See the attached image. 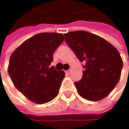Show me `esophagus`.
I'll return each mask as SVG.
<instances>
[{"instance_id":"1","label":"esophagus","mask_w":129,"mask_h":129,"mask_svg":"<svg viewBox=\"0 0 129 129\" xmlns=\"http://www.w3.org/2000/svg\"><path fill=\"white\" fill-rule=\"evenodd\" d=\"M70 70H67V71H65V72H66V74H67V75H69V74H70Z\"/></svg>"}]
</instances>
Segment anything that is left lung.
Segmentation results:
<instances>
[{
  "label": "left lung",
  "instance_id": "obj_1",
  "mask_svg": "<svg viewBox=\"0 0 129 129\" xmlns=\"http://www.w3.org/2000/svg\"><path fill=\"white\" fill-rule=\"evenodd\" d=\"M64 37L77 59L85 63L82 79L75 82L78 94L90 101L108 96L121 75L123 60L116 48L105 39L85 31L68 32Z\"/></svg>",
  "mask_w": 129,
  "mask_h": 129
}]
</instances>
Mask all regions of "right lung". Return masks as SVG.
Listing matches in <instances>:
<instances>
[{
    "label": "right lung",
    "mask_w": 129,
    "mask_h": 129,
    "mask_svg": "<svg viewBox=\"0 0 129 129\" xmlns=\"http://www.w3.org/2000/svg\"><path fill=\"white\" fill-rule=\"evenodd\" d=\"M64 40L62 34H37L24 41L10 57L8 72L14 86L34 103H47L59 93L65 73L49 65L54 52Z\"/></svg>",
    "instance_id": "1"
}]
</instances>
